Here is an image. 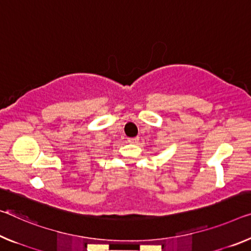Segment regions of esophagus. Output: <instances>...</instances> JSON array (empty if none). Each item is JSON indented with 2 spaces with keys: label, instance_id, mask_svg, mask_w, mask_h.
Returning a JSON list of instances; mask_svg holds the SVG:
<instances>
[{
  "label": "esophagus",
  "instance_id": "1",
  "mask_svg": "<svg viewBox=\"0 0 251 251\" xmlns=\"http://www.w3.org/2000/svg\"><path fill=\"white\" fill-rule=\"evenodd\" d=\"M139 141V138H128L129 144H137Z\"/></svg>",
  "mask_w": 251,
  "mask_h": 251
}]
</instances>
